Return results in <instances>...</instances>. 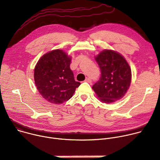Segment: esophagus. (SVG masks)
<instances>
[{
    "label": "esophagus",
    "instance_id": "1",
    "mask_svg": "<svg viewBox=\"0 0 160 160\" xmlns=\"http://www.w3.org/2000/svg\"><path fill=\"white\" fill-rule=\"evenodd\" d=\"M85 82H87L88 83H90L92 82V79L90 78H86V79H85Z\"/></svg>",
    "mask_w": 160,
    "mask_h": 160
}]
</instances>
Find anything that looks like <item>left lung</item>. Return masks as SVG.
<instances>
[{
	"instance_id": "left-lung-1",
	"label": "left lung",
	"mask_w": 160,
	"mask_h": 160,
	"mask_svg": "<svg viewBox=\"0 0 160 160\" xmlns=\"http://www.w3.org/2000/svg\"><path fill=\"white\" fill-rule=\"evenodd\" d=\"M95 60L101 76L92 87L99 100L113 103L121 99L129 89L131 81V70L125 58L112 50H104Z\"/></svg>"
}]
</instances>
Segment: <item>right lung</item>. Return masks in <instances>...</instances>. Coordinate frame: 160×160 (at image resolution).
Masks as SVG:
<instances>
[{
	"label": "right lung",
	"instance_id": "right-lung-1",
	"mask_svg": "<svg viewBox=\"0 0 160 160\" xmlns=\"http://www.w3.org/2000/svg\"><path fill=\"white\" fill-rule=\"evenodd\" d=\"M71 58L60 49L44 54L34 71L35 84L48 102L59 104L68 101L81 84L70 68Z\"/></svg>",
	"mask_w": 160,
	"mask_h": 160
}]
</instances>
